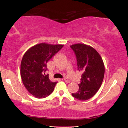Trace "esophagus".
<instances>
[{"instance_id": "1", "label": "esophagus", "mask_w": 128, "mask_h": 128, "mask_svg": "<svg viewBox=\"0 0 128 128\" xmlns=\"http://www.w3.org/2000/svg\"><path fill=\"white\" fill-rule=\"evenodd\" d=\"M63 80H64V81H65L66 82H67V83H69V82H70V80H69L68 79H67V78H64L63 79Z\"/></svg>"}]
</instances>
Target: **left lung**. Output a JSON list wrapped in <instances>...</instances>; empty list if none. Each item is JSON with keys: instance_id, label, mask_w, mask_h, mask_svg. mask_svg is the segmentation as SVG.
<instances>
[{"instance_id": "8db88e82", "label": "left lung", "mask_w": 128, "mask_h": 128, "mask_svg": "<svg viewBox=\"0 0 128 128\" xmlns=\"http://www.w3.org/2000/svg\"><path fill=\"white\" fill-rule=\"evenodd\" d=\"M77 60L78 70L82 72L79 90L72 94L79 100H86L98 92L102 85L105 66L100 55L92 47L84 44L70 46Z\"/></svg>"}]
</instances>
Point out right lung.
I'll list each match as a JSON object with an SVG mask.
<instances>
[{"label": "right lung", "instance_id": "1", "mask_svg": "<svg viewBox=\"0 0 128 128\" xmlns=\"http://www.w3.org/2000/svg\"><path fill=\"white\" fill-rule=\"evenodd\" d=\"M62 44L40 43L34 46L23 55L20 75L27 90L38 99L46 98L54 91L57 82H51L46 75L47 62L61 49Z\"/></svg>", "mask_w": 128, "mask_h": 128}]
</instances>
